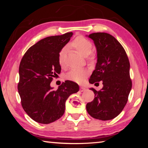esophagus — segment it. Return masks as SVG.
<instances>
[{
	"label": "esophagus",
	"instance_id": "34e87169",
	"mask_svg": "<svg viewBox=\"0 0 148 148\" xmlns=\"http://www.w3.org/2000/svg\"><path fill=\"white\" fill-rule=\"evenodd\" d=\"M86 91V88H85V87H80L79 91L83 92V91Z\"/></svg>",
	"mask_w": 148,
	"mask_h": 148
}]
</instances>
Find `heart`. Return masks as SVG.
Returning a JSON list of instances; mask_svg holds the SVG:
<instances>
[{
	"label": "heart",
	"mask_w": 148,
	"mask_h": 148,
	"mask_svg": "<svg viewBox=\"0 0 148 148\" xmlns=\"http://www.w3.org/2000/svg\"><path fill=\"white\" fill-rule=\"evenodd\" d=\"M71 45L77 50L78 53L84 57L89 56L92 52V42L82 36H77L72 42ZM65 51H66V47H64L61 50L59 54V62L61 66H63L64 65L63 57ZM88 74L89 71L87 69H73L69 72L66 76V78L71 81L76 82V83L82 84Z\"/></svg>",
	"instance_id": "heart-1"
}]
</instances>
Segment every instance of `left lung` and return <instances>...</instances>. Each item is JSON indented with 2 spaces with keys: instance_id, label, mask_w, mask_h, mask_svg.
Listing matches in <instances>:
<instances>
[{
  "instance_id": "obj_1",
  "label": "left lung",
  "mask_w": 148,
  "mask_h": 148,
  "mask_svg": "<svg viewBox=\"0 0 148 148\" xmlns=\"http://www.w3.org/2000/svg\"><path fill=\"white\" fill-rule=\"evenodd\" d=\"M97 48V62L89 83L99 84L103 87L95 93L93 101L88 102L86 109L95 119L107 121L121 113L128 101L132 88L130 63L123 47L111 34L95 32L87 36Z\"/></svg>"
}]
</instances>
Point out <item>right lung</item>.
<instances>
[{
  "label": "right lung",
  "mask_w": 148,
  "mask_h": 148,
  "mask_svg": "<svg viewBox=\"0 0 148 148\" xmlns=\"http://www.w3.org/2000/svg\"><path fill=\"white\" fill-rule=\"evenodd\" d=\"M73 33L42 39L27 50L19 64L17 86L25 112L34 121L49 124L61 117L70 95L79 91L74 82L66 80L53 90V77L61 71L59 54Z\"/></svg>",
  "instance_id": "add662e5"
}]
</instances>
